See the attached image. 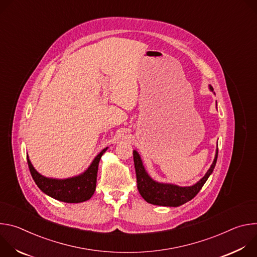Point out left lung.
<instances>
[{
  "label": "left lung",
  "mask_w": 257,
  "mask_h": 257,
  "mask_svg": "<svg viewBox=\"0 0 257 257\" xmlns=\"http://www.w3.org/2000/svg\"><path fill=\"white\" fill-rule=\"evenodd\" d=\"M210 89L212 90L211 86ZM133 159L136 172L137 188L144 200L155 205L179 206L194 198L200 191L215 167L217 160V150L213 163L205 176L200 181H198L195 185L189 187H179L172 184H161V183L154 181L148 175V173L145 172L140 157L135 151L133 152Z\"/></svg>",
  "instance_id": "obj_1"
}]
</instances>
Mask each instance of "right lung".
I'll use <instances>...</instances> for the list:
<instances>
[{"instance_id":"obj_1","label":"right lung","mask_w":257,"mask_h":257,"mask_svg":"<svg viewBox=\"0 0 257 257\" xmlns=\"http://www.w3.org/2000/svg\"><path fill=\"white\" fill-rule=\"evenodd\" d=\"M106 149L102 150L94 159L90 167L80 176L56 180L42 176L32 167L29 159L27 164L30 174L39 188L49 196L68 203H78L88 200L94 193L96 187V176L98 163Z\"/></svg>"}]
</instances>
